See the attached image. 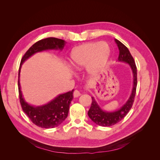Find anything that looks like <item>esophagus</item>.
Returning <instances> with one entry per match:
<instances>
[{"label": "esophagus", "instance_id": "esophagus-1", "mask_svg": "<svg viewBox=\"0 0 160 160\" xmlns=\"http://www.w3.org/2000/svg\"><path fill=\"white\" fill-rule=\"evenodd\" d=\"M81 95V93L80 91L78 90H75L73 92V96L74 98H77V97H79Z\"/></svg>", "mask_w": 160, "mask_h": 160}]
</instances>
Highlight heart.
Returning <instances> with one entry per match:
<instances>
[{
	"mask_svg": "<svg viewBox=\"0 0 160 160\" xmlns=\"http://www.w3.org/2000/svg\"><path fill=\"white\" fill-rule=\"evenodd\" d=\"M110 55V48L105 42H87L72 49L70 63L76 70L86 67L90 75H95L107 63Z\"/></svg>",
	"mask_w": 160,
	"mask_h": 160,
	"instance_id": "1",
	"label": "heart"
}]
</instances>
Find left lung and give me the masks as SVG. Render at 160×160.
Instances as JSON below:
<instances>
[{"label":"left lung","mask_w":160,"mask_h":160,"mask_svg":"<svg viewBox=\"0 0 160 160\" xmlns=\"http://www.w3.org/2000/svg\"><path fill=\"white\" fill-rule=\"evenodd\" d=\"M115 42L117 44L119 51V54L118 57V61L121 62H124L128 63L132 70L133 75V85L132 94H131L128 101L125 103L119 109L108 112V111H103L101 109L98 104L97 103L94 98L92 97V102L91 108L88 111V115L90 119L93 121L97 125L103 127H108L113 125L122 120L125 116L128 114L129 110L132 108L135 93H136L137 88V67L135 65V61L133 57L131 55L129 51L122 42H121L118 39H115Z\"/></svg>","instance_id":"left-lung-1"}]
</instances>
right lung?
Segmentation results:
<instances>
[{
  "label": "right lung",
  "mask_w": 160,
  "mask_h": 160,
  "mask_svg": "<svg viewBox=\"0 0 160 160\" xmlns=\"http://www.w3.org/2000/svg\"><path fill=\"white\" fill-rule=\"evenodd\" d=\"M65 42L60 38L49 37L37 41L32 45L22 57L18 70V94L22 109L31 122L37 126L42 128H53L59 126L68 115L69 105L73 98V91L61 94L50 101L49 103L42 106H32L27 103L24 99L21 90L20 72L22 64L27 59L36 52L50 49L62 50L65 47Z\"/></svg>",
  "instance_id": "right-lung-1"
}]
</instances>
